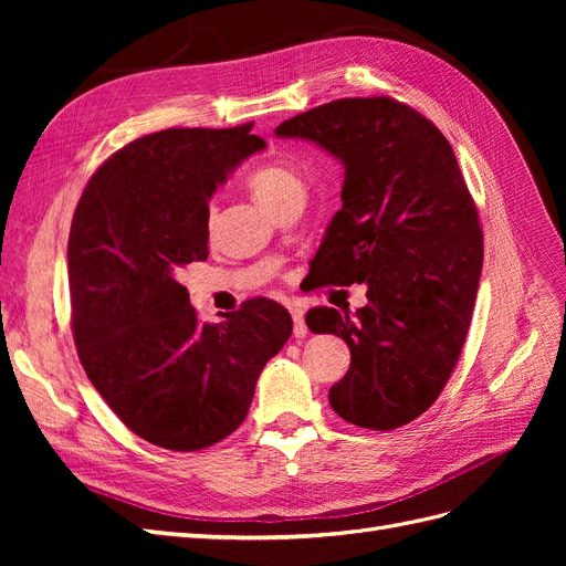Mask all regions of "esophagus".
Instances as JSON below:
<instances>
[{
  "instance_id": "esophagus-1",
  "label": "esophagus",
  "mask_w": 566,
  "mask_h": 566,
  "mask_svg": "<svg viewBox=\"0 0 566 566\" xmlns=\"http://www.w3.org/2000/svg\"><path fill=\"white\" fill-rule=\"evenodd\" d=\"M293 335L295 337H306V323H304V312L297 310V306H293Z\"/></svg>"
}]
</instances>
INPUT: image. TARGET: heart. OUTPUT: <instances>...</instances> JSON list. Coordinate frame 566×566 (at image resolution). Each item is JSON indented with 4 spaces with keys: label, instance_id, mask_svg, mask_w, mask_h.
<instances>
[{
    "label": "heart",
    "instance_id": "obj_1",
    "mask_svg": "<svg viewBox=\"0 0 566 566\" xmlns=\"http://www.w3.org/2000/svg\"><path fill=\"white\" fill-rule=\"evenodd\" d=\"M248 186L254 193V198L269 210L276 208V205L283 202L285 198L306 191L302 169L285 158H273L252 169L248 177ZM212 227H214V208H210L208 212V231H212Z\"/></svg>",
    "mask_w": 566,
    "mask_h": 566
}]
</instances>
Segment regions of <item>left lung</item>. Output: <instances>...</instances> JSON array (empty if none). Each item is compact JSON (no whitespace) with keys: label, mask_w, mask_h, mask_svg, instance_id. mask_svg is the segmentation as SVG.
I'll use <instances>...</instances> for the list:
<instances>
[{"label":"left lung","mask_w":566,"mask_h":566,"mask_svg":"<svg viewBox=\"0 0 566 566\" xmlns=\"http://www.w3.org/2000/svg\"><path fill=\"white\" fill-rule=\"evenodd\" d=\"M276 134L314 142L345 167L342 210L314 264L323 285L366 283L368 304L306 314L312 333H333L352 352L331 406L366 430H397L449 382L482 276L484 238L455 153L430 119L389 96L337 98Z\"/></svg>","instance_id":"left-lung-1"}]
</instances>
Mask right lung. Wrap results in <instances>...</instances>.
Wrapping results in <instances>:
<instances>
[{"mask_svg": "<svg viewBox=\"0 0 566 566\" xmlns=\"http://www.w3.org/2000/svg\"><path fill=\"white\" fill-rule=\"evenodd\" d=\"M252 125L163 129L96 169L67 238L73 335L84 373L134 434L200 451L248 416L254 385L293 335L279 302L200 323L179 283L208 260V200L266 144Z\"/></svg>", "mask_w": 566, "mask_h": 566, "instance_id": "obj_1", "label": "right lung"}]
</instances>
